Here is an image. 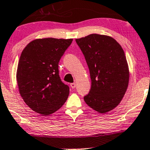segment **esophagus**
Returning <instances> with one entry per match:
<instances>
[{
  "label": "esophagus",
  "mask_w": 150,
  "mask_h": 150,
  "mask_svg": "<svg viewBox=\"0 0 150 150\" xmlns=\"http://www.w3.org/2000/svg\"><path fill=\"white\" fill-rule=\"evenodd\" d=\"M70 87H71L73 89H74L75 87H76V84H75V83H71V84H70Z\"/></svg>",
  "instance_id": "1"
}]
</instances>
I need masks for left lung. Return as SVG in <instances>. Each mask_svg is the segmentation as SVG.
Segmentation results:
<instances>
[{"label":"left lung","mask_w":150,"mask_h":150,"mask_svg":"<svg viewBox=\"0 0 150 150\" xmlns=\"http://www.w3.org/2000/svg\"><path fill=\"white\" fill-rule=\"evenodd\" d=\"M75 41L92 81L84 100L97 112H108L119 104L128 88L129 70L124 51L113 38L106 35L92 34Z\"/></svg>","instance_id":"8db88e82"}]
</instances>
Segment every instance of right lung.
I'll return each mask as SVG.
<instances>
[{
	"label": "right lung",
	"instance_id": "obj_1",
	"mask_svg": "<svg viewBox=\"0 0 150 150\" xmlns=\"http://www.w3.org/2000/svg\"><path fill=\"white\" fill-rule=\"evenodd\" d=\"M73 39H38L29 43L20 56L17 82L26 104L44 116L58 111L69 95L61 80L58 63Z\"/></svg>",
	"mask_w": 150,
	"mask_h": 150
}]
</instances>
